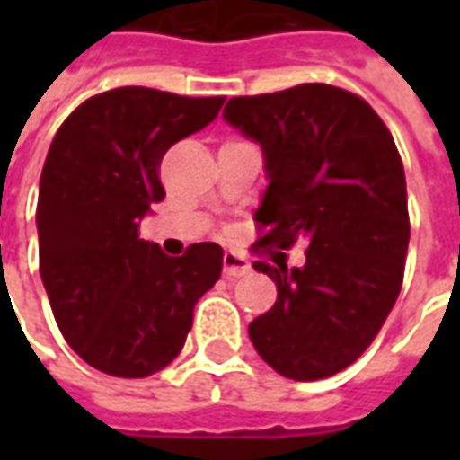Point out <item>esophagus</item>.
Here are the masks:
<instances>
[{"label":"esophagus","instance_id":"obj_1","mask_svg":"<svg viewBox=\"0 0 460 460\" xmlns=\"http://www.w3.org/2000/svg\"><path fill=\"white\" fill-rule=\"evenodd\" d=\"M251 270V263L241 253L236 251H226L224 253V276L226 279H241V276H246Z\"/></svg>","mask_w":460,"mask_h":460}]
</instances>
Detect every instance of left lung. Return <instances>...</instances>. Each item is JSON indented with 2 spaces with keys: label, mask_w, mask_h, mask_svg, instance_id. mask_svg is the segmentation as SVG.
Returning <instances> with one entry per match:
<instances>
[{
  "label": "left lung",
  "mask_w": 460,
  "mask_h": 460,
  "mask_svg": "<svg viewBox=\"0 0 460 460\" xmlns=\"http://www.w3.org/2000/svg\"><path fill=\"white\" fill-rule=\"evenodd\" d=\"M224 120L263 152L261 246L308 243L303 266L253 263L279 298L249 325L251 342L290 379L338 375L375 340L404 279L406 180L392 132L325 84L231 98Z\"/></svg>",
  "instance_id": "1"
}]
</instances>
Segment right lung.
Returning <instances> with one entry per match:
<instances>
[{
    "label": "right lung",
    "instance_id": "right-lung-1",
    "mask_svg": "<svg viewBox=\"0 0 460 460\" xmlns=\"http://www.w3.org/2000/svg\"><path fill=\"white\" fill-rule=\"evenodd\" d=\"M221 105L125 85L78 105L49 147L39 270L66 342L105 375L164 369L184 347L197 300L219 280V243H194L174 259L137 229L164 199L162 155L207 128Z\"/></svg>",
    "mask_w": 460,
    "mask_h": 460
}]
</instances>
